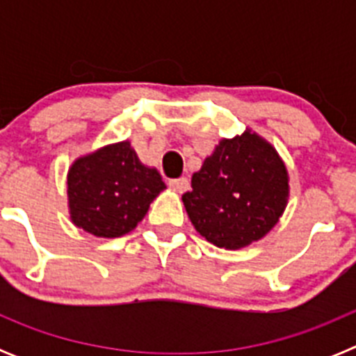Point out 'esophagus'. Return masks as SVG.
<instances>
[{
    "label": "esophagus",
    "mask_w": 356,
    "mask_h": 356,
    "mask_svg": "<svg viewBox=\"0 0 356 356\" xmlns=\"http://www.w3.org/2000/svg\"><path fill=\"white\" fill-rule=\"evenodd\" d=\"M169 187L175 191V193H185L188 191V180L187 178H176V180H169Z\"/></svg>",
    "instance_id": "esophagus-1"
}]
</instances>
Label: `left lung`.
<instances>
[{
  "label": "left lung",
  "instance_id": "obj_1",
  "mask_svg": "<svg viewBox=\"0 0 356 356\" xmlns=\"http://www.w3.org/2000/svg\"><path fill=\"white\" fill-rule=\"evenodd\" d=\"M289 194V171L278 151L246 128L219 140L181 201L201 237L217 248L241 250L278 225Z\"/></svg>",
  "mask_w": 356,
  "mask_h": 356
}]
</instances>
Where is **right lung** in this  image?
I'll list each match as a JSON object with an SVG mask.
<instances>
[{"instance_id":"right-lung-1","label":"right lung","mask_w":356,"mask_h":356,"mask_svg":"<svg viewBox=\"0 0 356 356\" xmlns=\"http://www.w3.org/2000/svg\"><path fill=\"white\" fill-rule=\"evenodd\" d=\"M65 185L72 225L103 238L130 234L165 188L160 172L140 162L130 140L78 156Z\"/></svg>"}]
</instances>
